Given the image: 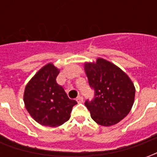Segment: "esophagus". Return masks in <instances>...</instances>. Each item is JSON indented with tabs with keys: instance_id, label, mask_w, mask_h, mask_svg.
Masks as SVG:
<instances>
[{
	"instance_id": "1",
	"label": "esophagus",
	"mask_w": 157,
	"mask_h": 157,
	"mask_svg": "<svg viewBox=\"0 0 157 157\" xmlns=\"http://www.w3.org/2000/svg\"><path fill=\"white\" fill-rule=\"evenodd\" d=\"M76 102H78V103H82L83 102V98H82V96H78L77 98H76Z\"/></svg>"
}]
</instances>
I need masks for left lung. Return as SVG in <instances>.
<instances>
[{
    "instance_id": "8db88e82",
    "label": "left lung",
    "mask_w": 157,
    "mask_h": 157,
    "mask_svg": "<svg viewBox=\"0 0 157 157\" xmlns=\"http://www.w3.org/2000/svg\"><path fill=\"white\" fill-rule=\"evenodd\" d=\"M84 70L95 92L94 99L85 102L92 118L106 127L118 124L128 115L134 104V83L121 69L104 59L86 62Z\"/></svg>"
}]
</instances>
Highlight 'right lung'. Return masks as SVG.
Wrapping results in <instances>:
<instances>
[{
    "instance_id": "right-lung-1",
    "label": "right lung",
    "mask_w": 157,
    "mask_h": 157,
    "mask_svg": "<svg viewBox=\"0 0 157 157\" xmlns=\"http://www.w3.org/2000/svg\"><path fill=\"white\" fill-rule=\"evenodd\" d=\"M59 70L52 63L43 66L27 84L23 101L27 111L39 124L58 127L69 120L77 102L68 98L56 77Z\"/></svg>"
}]
</instances>
